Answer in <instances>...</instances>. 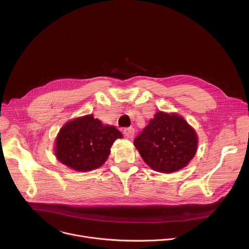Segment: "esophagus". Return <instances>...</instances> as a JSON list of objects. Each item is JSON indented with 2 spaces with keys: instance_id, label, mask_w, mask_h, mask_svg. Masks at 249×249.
Wrapping results in <instances>:
<instances>
[{
  "instance_id": "1",
  "label": "esophagus",
  "mask_w": 249,
  "mask_h": 249,
  "mask_svg": "<svg viewBox=\"0 0 249 249\" xmlns=\"http://www.w3.org/2000/svg\"><path fill=\"white\" fill-rule=\"evenodd\" d=\"M123 133L124 135L127 137V138H133L134 137V134H135V130L133 127H127V128H124L123 130Z\"/></svg>"
}]
</instances>
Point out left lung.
<instances>
[{"instance_id":"obj_1","label":"left lung","mask_w":249,"mask_h":249,"mask_svg":"<svg viewBox=\"0 0 249 249\" xmlns=\"http://www.w3.org/2000/svg\"><path fill=\"white\" fill-rule=\"evenodd\" d=\"M197 143L195 131L182 117L160 111L134 140L145 162L163 173L186 166L195 156Z\"/></svg>"}]
</instances>
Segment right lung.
Masks as SVG:
<instances>
[{"label":"right lung","mask_w":249,"mask_h":249,"mask_svg":"<svg viewBox=\"0 0 249 249\" xmlns=\"http://www.w3.org/2000/svg\"><path fill=\"white\" fill-rule=\"evenodd\" d=\"M122 134L114 127L103 125L92 115L65 124L56 139L55 155L67 166L89 171L105 162L110 148Z\"/></svg>","instance_id":"1"}]
</instances>
